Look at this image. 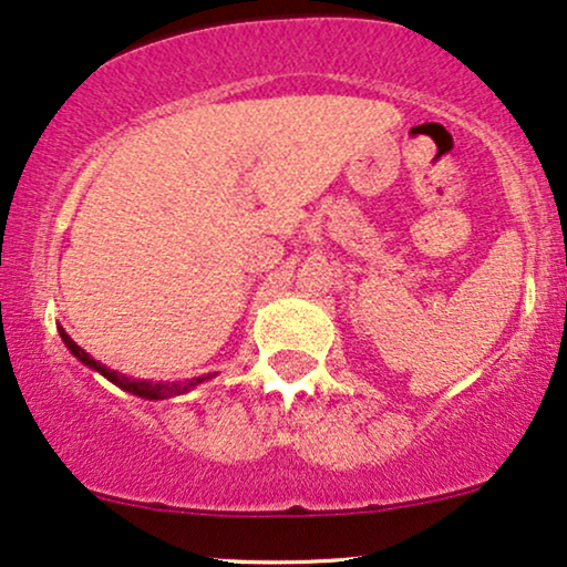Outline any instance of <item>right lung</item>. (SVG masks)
<instances>
[{
  "label": "right lung",
  "mask_w": 567,
  "mask_h": 567,
  "mask_svg": "<svg viewBox=\"0 0 567 567\" xmlns=\"http://www.w3.org/2000/svg\"><path fill=\"white\" fill-rule=\"evenodd\" d=\"M60 337H62L64 346H68L70 353H73V355L78 358V361L85 363V367L93 369V371H99V374L110 379L112 384H117L120 390L131 392V395L146 398V400H164V398L185 395V392H190L193 386H198L200 382H206V379H212V374L185 379V382H152V379H133V377H127V374H120V371H114V369H106L104 363H99L96 358H91L81 346H78L73 337L64 332L62 327H60Z\"/></svg>",
  "instance_id": "1"
}]
</instances>
